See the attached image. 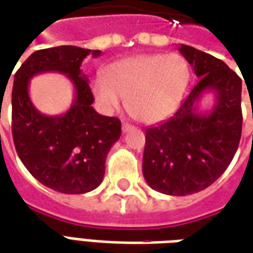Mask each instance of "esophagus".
<instances>
[{"label":"esophagus","instance_id":"1","mask_svg":"<svg viewBox=\"0 0 253 253\" xmlns=\"http://www.w3.org/2000/svg\"><path fill=\"white\" fill-rule=\"evenodd\" d=\"M131 128H132V126L130 125V123H127V122H123V123H122V131L123 132L130 131Z\"/></svg>","mask_w":253,"mask_h":253}]
</instances>
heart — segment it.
<instances>
[{"instance_id":"heart-1","label":"heart","mask_w":253,"mask_h":253,"mask_svg":"<svg viewBox=\"0 0 253 253\" xmlns=\"http://www.w3.org/2000/svg\"><path fill=\"white\" fill-rule=\"evenodd\" d=\"M190 81V66L177 52L142 54L105 67L94 78L92 92L107 112L121 108L126 99L130 115L143 123L164 121L183 101Z\"/></svg>"}]
</instances>
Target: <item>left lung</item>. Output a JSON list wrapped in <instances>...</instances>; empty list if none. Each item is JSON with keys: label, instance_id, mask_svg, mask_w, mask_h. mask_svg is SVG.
<instances>
[{"label": "left lung", "instance_id": "obj_1", "mask_svg": "<svg viewBox=\"0 0 253 253\" xmlns=\"http://www.w3.org/2000/svg\"><path fill=\"white\" fill-rule=\"evenodd\" d=\"M179 51L199 81L169 119L146 128L142 172L153 190L184 196L211 186L228 168L239 148L243 127L241 80L226 63L181 44ZM212 91L216 104L197 108Z\"/></svg>", "mask_w": 253, "mask_h": 253}]
</instances>
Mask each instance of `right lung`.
I'll return each instance as SVG.
<instances>
[{
  "label": "right lung",
  "instance_id": "right-lung-1",
  "mask_svg": "<svg viewBox=\"0 0 253 253\" xmlns=\"http://www.w3.org/2000/svg\"><path fill=\"white\" fill-rule=\"evenodd\" d=\"M100 50L76 46L44 48L31 54L14 74L12 134L25 168L43 186L62 194H85L103 181L105 159L121 137V121L97 114L81 63ZM46 71L66 74L75 86L67 113L47 117L36 110L28 93L31 78Z\"/></svg>",
  "mask_w": 253,
  "mask_h": 253
}]
</instances>
